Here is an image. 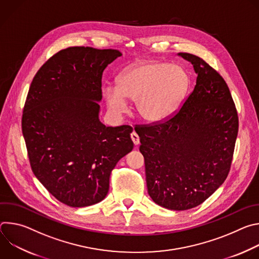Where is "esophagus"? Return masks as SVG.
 <instances>
[{
    "instance_id": "34e87169",
    "label": "esophagus",
    "mask_w": 259,
    "mask_h": 259,
    "mask_svg": "<svg viewBox=\"0 0 259 259\" xmlns=\"http://www.w3.org/2000/svg\"><path fill=\"white\" fill-rule=\"evenodd\" d=\"M131 139H132V141H133V143L135 145L139 144V136L136 134V132H132L131 133Z\"/></svg>"
}]
</instances>
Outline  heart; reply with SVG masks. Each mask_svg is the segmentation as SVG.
Returning <instances> with one entry per match:
<instances>
[{
	"instance_id": "obj_1",
	"label": "heart",
	"mask_w": 259,
	"mask_h": 259,
	"mask_svg": "<svg viewBox=\"0 0 259 259\" xmlns=\"http://www.w3.org/2000/svg\"><path fill=\"white\" fill-rule=\"evenodd\" d=\"M189 88V77L182 67L164 62L131 66L117 79V87L103 88L108 108L122 115L127 101H135L137 115L147 123H159L173 112Z\"/></svg>"
}]
</instances>
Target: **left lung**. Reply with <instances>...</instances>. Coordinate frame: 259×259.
<instances>
[{"mask_svg": "<svg viewBox=\"0 0 259 259\" xmlns=\"http://www.w3.org/2000/svg\"><path fill=\"white\" fill-rule=\"evenodd\" d=\"M178 55L198 75L194 91L173 117L135 131L147 193L161 207L182 211L202 204L228 177L239 120L224 78L202 58Z\"/></svg>", "mask_w": 259, "mask_h": 259, "instance_id": "1", "label": "left lung"}]
</instances>
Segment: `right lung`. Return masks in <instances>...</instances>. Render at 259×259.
Returning a JSON list of instances; mask_svg holds the SVG:
<instances>
[{"label":"right lung","instance_id":"1","mask_svg":"<svg viewBox=\"0 0 259 259\" xmlns=\"http://www.w3.org/2000/svg\"><path fill=\"white\" fill-rule=\"evenodd\" d=\"M119 50L69 47L35 73L22 115L31 170L47 191L69 207L102 201L117 163L133 150L130 126L99 120L101 78Z\"/></svg>","mask_w":259,"mask_h":259}]
</instances>
